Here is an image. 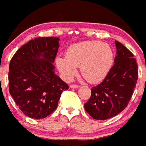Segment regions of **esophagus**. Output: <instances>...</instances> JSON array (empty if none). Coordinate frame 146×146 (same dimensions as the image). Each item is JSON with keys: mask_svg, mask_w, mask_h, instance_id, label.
Segmentation results:
<instances>
[{"mask_svg": "<svg viewBox=\"0 0 146 146\" xmlns=\"http://www.w3.org/2000/svg\"><path fill=\"white\" fill-rule=\"evenodd\" d=\"M70 87L71 88H79V86L78 85H75V84H72V85H70Z\"/></svg>", "mask_w": 146, "mask_h": 146, "instance_id": "34e87169", "label": "esophagus"}]
</instances>
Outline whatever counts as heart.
Segmentation results:
<instances>
[{
    "mask_svg": "<svg viewBox=\"0 0 146 146\" xmlns=\"http://www.w3.org/2000/svg\"><path fill=\"white\" fill-rule=\"evenodd\" d=\"M113 51L110 45L98 40L71 45L65 52V58L56 59L58 70L67 79L75 75L76 67L81 68L82 76L88 82L102 81L113 64Z\"/></svg>",
    "mask_w": 146,
    "mask_h": 146,
    "instance_id": "heart-1",
    "label": "heart"
}]
</instances>
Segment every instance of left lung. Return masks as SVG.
Returning <instances> with one entry per match:
<instances>
[{"mask_svg":"<svg viewBox=\"0 0 146 146\" xmlns=\"http://www.w3.org/2000/svg\"><path fill=\"white\" fill-rule=\"evenodd\" d=\"M115 64L104 81L92 87L85 111L97 120H106L122 112L132 98L138 79V67L133 54L115 40Z\"/></svg>","mask_w":146,"mask_h":146,"instance_id":"left-lung-1","label":"left lung"}]
</instances>
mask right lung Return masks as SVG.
<instances>
[{
	"label": "right lung",
	"mask_w": 146,
	"mask_h": 146,
	"mask_svg": "<svg viewBox=\"0 0 146 146\" xmlns=\"http://www.w3.org/2000/svg\"><path fill=\"white\" fill-rule=\"evenodd\" d=\"M58 41L55 36L36 37L19 48L9 62V94L20 110L31 118L52 114L62 92L69 88L54 72Z\"/></svg>",
	"instance_id": "1"
}]
</instances>
